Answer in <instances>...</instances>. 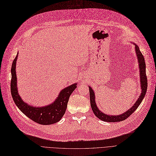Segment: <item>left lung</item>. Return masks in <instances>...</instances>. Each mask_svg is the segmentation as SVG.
Returning <instances> with one entry per match:
<instances>
[{"label":"left lung","instance_id":"obj_1","mask_svg":"<svg viewBox=\"0 0 156 156\" xmlns=\"http://www.w3.org/2000/svg\"><path fill=\"white\" fill-rule=\"evenodd\" d=\"M132 43L135 45V51L136 54L137 56L138 64H139V69H140V86L141 89V94L138 98L137 100H136V103L132 106V107L128 111H125L122 114L119 115H108L106 114L105 113L101 111L99 108L98 107L96 101H95V93L93 89H92L91 87L89 86V93H90V106L92 108L95 116L98 118L100 119L103 121V122H122V121L125 120V119L129 117L130 115L133 113L137 107L140 106L141 104V101H143L144 97L145 96L147 89V78L146 75V65L145 62V58H144L143 55L141 53L138 45L134 44V42Z\"/></svg>","mask_w":156,"mask_h":156}]
</instances>
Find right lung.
Here are the masks:
<instances>
[{
    "label": "right lung",
    "instance_id": "add662e5",
    "mask_svg": "<svg viewBox=\"0 0 156 156\" xmlns=\"http://www.w3.org/2000/svg\"><path fill=\"white\" fill-rule=\"evenodd\" d=\"M18 55L17 53L11 69V93L16 105L27 117L38 124L47 125L59 122L66 112L69 98L74 89L77 87V83L63 89L56 100L53 103H51V104L41 107H34L29 105L23 101L18 93L16 73V63Z\"/></svg>",
    "mask_w": 156,
    "mask_h": 156
}]
</instances>
